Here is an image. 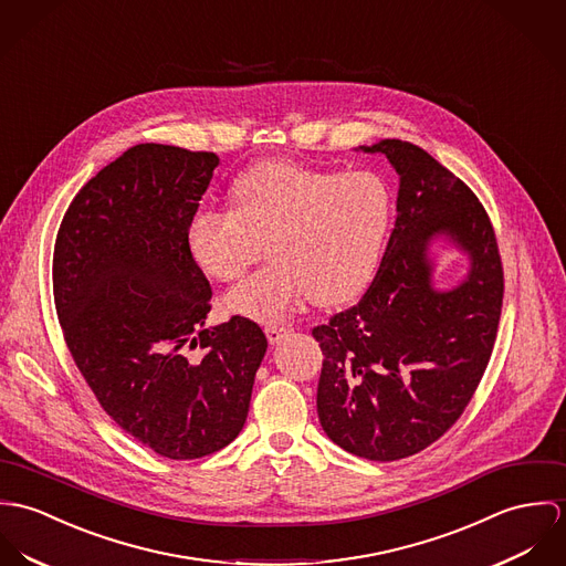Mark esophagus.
Instances as JSON below:
<instances>
[{
    "label": "esophagus",
    "instance_id": "obj_1",
    "mask_svg": "<svg viewBox=\"0 0 566 566\" xmlns=\"http://www.w3.org/2000/svg\"><path fill=\"white\" fill-rule=\"evenodd\" d=\"M286 327L284 325H266L264 327V334H266V338H269V343L273 345V343H280L284 336H286Z\"/></svg>",
    "mask_w": 566,
    "mask_h": 566
}]
</instances>
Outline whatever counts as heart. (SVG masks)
<instances>
[{"label":"heart","mask_w":566,"mask_h":566,"mask_svg":"<svg viewBox=\"0 0 566 566\" xmlns=\"http://www.w3.org/2000/svg\"><path fill=\"white\" fill-rule=\"evenodd\" d=\"M232 206H201L187 245L195 264L219 282L245 275L264 252L271 264L228 300V311L275 323L308 293L332 306L358 295L376 271L395 221V190L376 171L316 169L262 160L232 187Z\"/></svg>","instance_id":"heart-1"}]
</instances>
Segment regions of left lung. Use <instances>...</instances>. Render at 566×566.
<instances>
[{"label":"left lung","mask_w":566,"mask_h":566,"mask_svg":"<svg viewBox=\"0 0 566 566\" xmlns=\"http://www.w3.org/2000/svg\"><path fill=\"white\" fill-rule=\"evenodd\" d=\"M365 149L399 174L397 221L360 302L313 327L316 412L338 447L390 462L439 440L473 399L497 338L503 266L491 217L460 178L406 140ZM437 233L472 255L470 277L449 294L429 286Z\"/></svg>","instance_id":"obj_1"}]
</instances>
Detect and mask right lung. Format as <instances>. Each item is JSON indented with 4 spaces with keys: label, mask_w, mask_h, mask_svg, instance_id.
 I'll return each instance as SVG.
<instances>
[{
    "label": "right lung",
    "mask_w": 566,
    "mask_h": 566,
    "mask_svg": "<svg viewBox=\"0 0 566 566\" xmlns=\"http://www.w3.org/2000/svg\"><path fill=\"white\" fill-rule=\"evenodd\" d=\"M219 156L145 143L73 197L54 245V304L102 410L163 458L214 453L245 426L266 336L234 314L203 327L210 282L187 228Z\"/></svg>",
    "instance_id": "add662e5"
}]
</instances>
